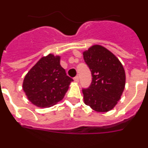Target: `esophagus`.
Returning a JSON list of instances; mask_svg holds the SVG:
<instances>
[{
  "instance_id": "esophagus-1",
  "label": "esophagus",
  "mask_w": 148,
  "mask_h": 148,
  "mask_svg": "<svg viewBox=\"0 0 148 148\" xmlns=\"http://www.w3.org/2000/svg\"><path fill=\"white\" fill-rule=\"evenodd\" d=\"M74 82H79V77H78V76H77V77H74Z\"/></svg>"
}]
</instances>
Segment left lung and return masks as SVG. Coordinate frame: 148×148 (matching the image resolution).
<instances>
[{
  "label": "left lung",
  "instance_id": "1",
  "mask_svg": "<svg viewBox=\"0 0 148 148\" xmlns=\"http://www.w3.org/2000/svg\"><path fill=\"white\" fill-rule=\"evenodd\" d=\"M83 58L93 77L89 88L82 90L85 103L99 112L112 110L125 88L122 63L112 52L98 45L85 51Z\"/></svg>",
  "mask_w": 148,
  "mask_h": 148
}]
</instances>
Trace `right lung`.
Segmentation results:
<instances>
[{
  "mask_svg": "<svg viewBox=\"0 0 148 148\" xmlns=\"http://www.w3.org/2000/svg\"><path fill=\"white\" fill-rule=\"evenodd\" d=\"M60 57L49 54L27 72L23 88L27 99L38 107H50L61 101L73 81L60 64Z\"/></svg>",
  "mask_w": 148,
  "mask_h": 148,
  "instance_id": "1",
  "label": "right lung"
}]
</instances>
